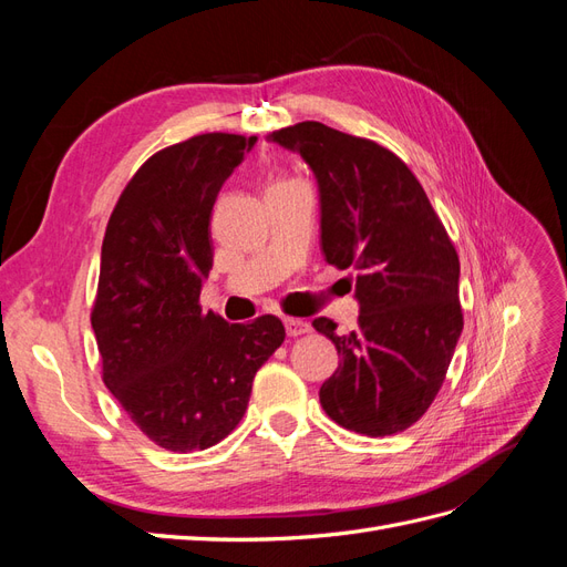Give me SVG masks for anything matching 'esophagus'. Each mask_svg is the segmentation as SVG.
I'll use <instances>...</instances> for the list:
<instances>
[{
	"mask_svg": "<svg viewBox=\"0 0 567 567\" xmlns=\"http://www.w3.org/2000/svg\"><path fill=\"white\" fill-rule=\"evenodd\" d=\"M284 326H286V333L290 336V338H298V336H302V333H310V321H305V319H296V317H284Z\"/></svg>",
	"mask_w": 567,
	"mask_h": 567,
	"instance_id": "obj_1",
	"label": "esophagus"
}]
</instances>
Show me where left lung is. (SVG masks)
<instances>
[{"instance_id":"obj_1","label":"left lung","mask_w":567,"mask_h":567,"mask_svg":"<svg viewBox=\"0 0 567 567\" xmlns=\"http://www.w3.org/2000/svg\"><path fill=\"white\" fill-rule=\"evenodd\" d=\"M312 167L326 262L354 269V331L319 317L340 364L319 390L348 431L385 437L414 425L447 375L463 331L458 255L414 173L375 142L315 120L271 132Z\"/></svg>"}]
</instances>
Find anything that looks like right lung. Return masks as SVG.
I'll return each mask as SVG.
<instances>
[{
    "label": "right lung",
    "mask_w": 567,
    "mask_h": 567,
    "mask_svg": "<svg viewBox=\"0 0 567 567\" xmlns=\"http://www.w3.org/2000/svg\"><path fill=\"white\" fill-rule=\"evenodd\" d=\"M255 142L210 132L158 151L120 194L101 246L92 329L104 383L169 452L225 440L286 338L274 315L229 323L198 305L213 269V205Z\"/></svg>",
    "instance_id": "add662e5"
}]
</instances>
